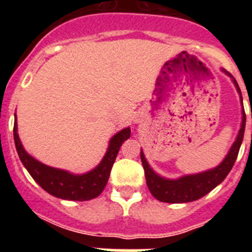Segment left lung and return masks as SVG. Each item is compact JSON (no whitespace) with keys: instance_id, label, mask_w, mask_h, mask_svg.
Segmentation results:
<instances>
[{"instance_id":"8db88e82","label":"left lung","mask_w":252,"mask_h":252,"mask_svg":"<svg viewBox=\"0 0 252 252\" xmlns=\"http://www.w3.org/2000/svg\"><path fill=\"white\" fill-rule=\"evenodd\" d=\"M223 72L232 78L230 73L226 72V70H223ZM232 82L236 86L237 92L240 93V98H241L242 102V95L239 84L233 78ZM245 125H246V115H245L244 110L242 111V122L239 135H237L236 141L233 142L230 151H228V154H227L226 158L220 165L211 169V170L198 173V174L186 175V177H182L179 179H165V178H161L160 175H158L150 168L149 162L145 159V155L141 150V154H140L141 155V162L142 166H144V170H145L146 184H148V188L151 194L157 198L158 201L165 202V203H187V202L197 201L199 198L208 194L212 189H215L218 184L223 182L224 178L228 175V173L232 169L233 164L237 159V155H239L242 140H244Z\"/></svg>"}]
</instances>
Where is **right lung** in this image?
Masks as SVG:
<instances>
[{
    "label": "right lung",
    "instance_id": "1",
    "mask_svg": "<svg viewBox=\"0 0 252 252\" xmlns=\"http://www.w3.org/2000/svg\"><path fill=\"white\" fill-rule=\"evenodd\" d=\"M130 127L124 128L116 133L110 140L106 155L98 166H95L93 170L88 171L86 174L75 175L62 169L45 165L29 155L19 139L16 115H15V125H13V139H15L17 154L32 179L49 194L62 198V199H68V201H90L101 194L108 182L111 169L119 154L120 148L124 141L130 137Z\"/></svg>",
    "mask_w": 252,
    "mask_h": 252
}]
</instances>
